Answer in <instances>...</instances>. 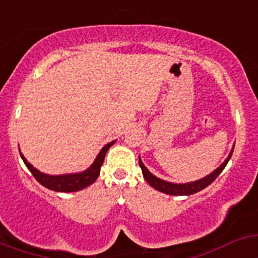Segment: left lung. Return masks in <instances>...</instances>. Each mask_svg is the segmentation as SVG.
I'll list each match as a JSON object with an SVG mask.
<instances>
[{
	"label": "left lung",
	"instance_id": "1",
	"mask_svg": "<svg viewBox=\"0 0 258 258\" xmlns=\"http://www.w3.org/2000/svg\"><path fill=\"white\" fill-rule=\"evenodd\" d=\"M232 150H231V152H230L229 157H227L226 160L223 161L222 164H221L220 168H217V169L214 170L213 173H211L209 175L204 177L203 179H199V181H195V182H190V183L177 184V183H170V182H166V181H163V179H160V178H157V177H155L154 174H151V173L149 172V169H147V168L143 165V163L141 161V159H140V166H141V169H142L145 179L149 182L150 186H152L155 190L161 191V192L168 194V195H191V194H195V192H198V191H202L203 188H206L207 186H209V184H211L214 179L217 178L218 175H220V173L225 169L226 164L229 163L230 157H231V155H232Z\"/></svg>",
	"mask_w": 258,
	"mask_h": 258
}]
</instances>
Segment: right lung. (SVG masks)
I'll return each mask as SVG.
<instances>
[{"mask_svg": "<svg viewBox=\"0 0 258 258\" xmlns=\"http://www.w3.org/2000/svg\"><path fill=\"white\" fill-rule=\"evenodd\" d=\"M115 143V141L108 145H106L103 149L101 150L99 155L97 156L95 161L93 163V165L86 169L85 172L83 173H76V174H64V175H47L44 174V173L38 172L36 168L31 165L28 161L26 160V157L22 156L23 161L24 164L27 165L31 173L33 174L36 179L40 182L42 186H45L46 188L52 191H60V192H74V191H79V190H83V188L88 187L89 184L94 183L95 179L98 178V175L101 173V166L103 165V160H104V156H106L107 151L111 146Z\"/></svg>", "mask_w": 258, "mask_h": 258, "instance_id": "obj_1", "label": "right lung"}]
</instances>
